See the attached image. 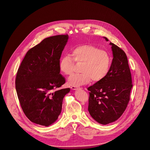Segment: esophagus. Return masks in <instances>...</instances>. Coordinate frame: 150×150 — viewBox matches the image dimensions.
I'll use <instances>...</instances> for the list:
<instances>
[{
    "label": "esophagus",
    "mask_w": 150,
    "mask_h": 150,
    "mask_svg": "<svg viewBox=\"0 0 150 150\" xmlns=\"http://www.w3.org/2000/svg\"><path fill=\"white\" fill-rule=\"evenodd\" d=\"M71 88L73 90H77L78 88V87H71Z\"/></svg>",
    "instance_id": "1"
}]
</instances>
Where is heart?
Wrapping results in <instances>:
<instances>
[{
	"label": "heart",
	"mask_w": 150,
	"mask_h": 150,
	"mask_svg": "<svg viewBox=\"0 0 150 150\" xmlns=\"http://www.w3.org/2000/svg\"><path fill=\"white\" fill-rule=\"evenodd\" d=\"M71 55L76 62H82L80 74H74L68 79L72 87L88 83L91 79L94 82L103 81L108 75L112 59L109 54L91 45H82L71 49ZM74 62L68 55H63L59 62V68L63 74L73 73Z\"/></svg>",
	"instance_id": "1"
}]
</instances>
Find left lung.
Returning a JSON list of instances; mask_svg holds the SVG:
<instances>
[{
  "label": "left lung",
  "instance_id": "left-lung-1",
  "mask_svg": "<svg viewBox=\"0 0 150 150\" xmlns=\"http://www.w3.org/2000/svg\"><path fill=\"white\" fill-rule=\"evenodd\" d=\"M104 38L108 41L106 37ZM113 59L108 75L87 89L90 91L88 112L99 123L115 122L125 112L132 87L129 64L125 52L110 42Z\"/></svg>",
  "mask_w": 150,
  "mask_h": 150
}]
</instances>
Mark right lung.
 I'll return each instance as SVG.
<instances>
[{"instance_id": "obj_1", "label": "right lung", "mask_w": 150, "mask_h": 150, "mask_svg": "<svg viewBox=\"0 0 150 150\" xmlns=\"http://www.w3.org/2000/svg\"><path fill=\"white\" fill-rule=\"evenodd\" d=\"M68 35L50 37L28 50L18 70L16 90L21 108L32 122L49 126L58 119L70 88L60 74V59Z\"/></svg>"}]
</instances>
